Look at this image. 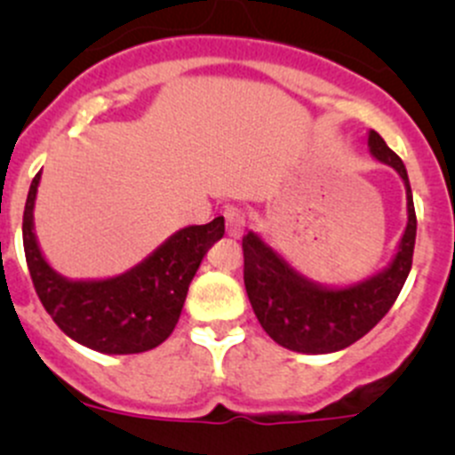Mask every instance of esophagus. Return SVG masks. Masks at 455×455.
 <instances>
[{"label":"esophagus","instance_id":"1","mask_svg":"<svg viewBox=\"0 0 455 455\" xmlns=\"http://www.w3.org/2000/svg\"><path fill=\"white\" fill-rule=\"evenodd\" d=\"M244 218H242L240 211H228L227 213V233L231 237H242L244 235Z\"/></svg>","mask_w":455,"mask_h":455}]
</instances>
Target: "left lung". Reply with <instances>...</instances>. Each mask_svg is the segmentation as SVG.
Listing matches in <instances>:
<instances>
[{"mask_svg": "<svg viewBox=\"0 0 455 455\" xmlns=\"http://www.w3.org/2000/svg\"><path fill=\"white\" fill-rule=\"evenodd\" d=\"M371 158L401 176L407 196V224L389 264L355 283L330 286L299 273L257 231L242 240L244 283L261 328L275 343L299 355H330L352 346L370 332L396 301L411 270L416 242V211L403 160L368 132Z\"/></svg>", "mask_w": 455, "mask_h": 455, "instance_id": "left-lung-1", "label": "left lung"}]
</instances>
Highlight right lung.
<instances>
[{
    "mask_svg": "<svg viewBox=\"0 0 455 455\" xmlns=\"http://www.w3.org/2000/svg\"><path fill=\"white\" fill-rule=\"evenodd\" d=\"M41 172L24 209V251L35 291L54 323L81 346L103 355H139L160 346L176 328L211 246L224 235V218L178 228L130 270L103 279H70L45 259L35 233Z\"/></svg>",
    "mask_w": 455,
    "mask_h": 455,
    "instance_id": "obj_1",
    "label": "right lung"
}]
</instances>
